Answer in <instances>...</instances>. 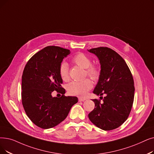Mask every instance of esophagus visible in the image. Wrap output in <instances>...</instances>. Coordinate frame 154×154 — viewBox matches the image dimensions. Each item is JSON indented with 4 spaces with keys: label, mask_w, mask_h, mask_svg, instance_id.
Returning a JSON list of instances; mask_svg holds the SVG:
<instances>
[{
    "label": "esophagus",
    "mask_w": 154,
    "mask_h": 154,
    "mask_svg": "<svg viewBox=\"0 0 154 154\" xmlns=\"http://www.w3.org/2000/svg\"><path fill=\"white\" fill-rule=\"evenodd\" d=\"M85 101V98H83V97H79V102H82Z\"/></svg>",
    "instance_id": "obj_1"
}]
</instances>
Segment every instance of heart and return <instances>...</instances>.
<instances>
[{
	"mask_svg": "<svg viewBox=\"0 0 154 154\" xmlns=\"http://www.w3.org/2000/svg\"><path fill=\"white\" fill-rule=\"evenodd\" d=\"M72 62L80 67L85 69L87 75L93 80H97L100 75V69L97 65H92L91 58L84 54L79 53L72 59ZM59 73L63 81H68L70 79L69 73V66L66 62H63L60 66ZM93 84L90 79H87L80 82H72L66 86L69 94L77 96H85L88 92L92 88Z\"/></svg>",
	"mask_w": 154,
	"mask_h": 154,
	"instance_id": "1",
	"label": "heart"
}]
</instances>
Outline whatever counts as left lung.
I'll use <instances>...</instances> for the list:
<instances>
[{
  "label": "left lung",
  "instance_id": "left-lung-1",
  "mask_svg": "<svg viewBox=\"0 0 154 154\" xmlns=\"http://www.w3.org/2000/svg\"><path fill=\"white\" fill-rule=\"evenodd\" d=\"M96 55L101 64L98 82L93 93L106 94L101 100L92 99L95 108L89 114L90 121L103 130L118 128L128 118L134 99L133 76L124 59L108 47L88 50Z\"/></svg>",
  "mask_w": 154,
  "mask_h": 154
}]
</instances>
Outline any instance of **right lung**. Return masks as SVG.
Masks as SVG:
<instances>
[{
	"instance_id": "1",
	"label": "right lung",
	"mask_w": 154,
	"mask_h": 154,
	"mask_svg": "<svg viewBox=\"0 0 154 154\" xmlns=\"http://www.w3.org/2000/svg\"><path fill=\"white\" fill-rule=\"evenodd\" d=\"M69 50L59 46H46L33 55L26 63L22 75V103L31 121L43 129L53 128L67 116L75 96H65V89L59 69ZM60 92V98H53V91Z\"/></svg>"
}]
</instances>
